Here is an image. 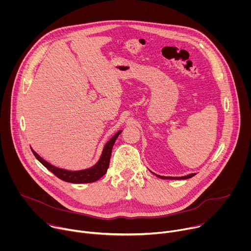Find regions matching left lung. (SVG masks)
<instances>
[{
	"label": "left lung",
	"instance_id": "obj_1",
	"mask_svg": "<svg viewBox=\"0 0 251 251\" xmlns=\"http://www.w3.org/2000/svg\"><path fill=\"white\" fill-rule=\"evenodd\" d=\"M153 173V172H152ZM154 174V173H153ZM156 176L160 177V178H163V180H186V178H190L192 176H194L196 174H190V175H187L185 176H160V175H156L154 174Z\"/></svg>",
	"mask_w": 251,
	"mask_h": 251
}]
</instances>
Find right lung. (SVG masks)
<instances>
[{
  "label": "right lung",
  "instance_id": "right-lung-1",
  "mask_svg": "<svg viewBox=\"0 0 251 251\" xmlns=\"http://www.w3.org/2000/svg\"><path fill=\"white\" fill-rule=\"evenodd\" d=\"M121 132H122V130L118 131L108 142L106 143L98 162L93 167L85 169V170L67 171L64 169H59L57 167L50 165L49 162L45 161L32 149H31V151H32L34 157L37 158L48 170H50L52 174H54L57 177H59L60 180L64 181V182H68V183H73V184L93 183V182H96L97 180H99L101 176H103L106 174L107 169H108V167H109L113 145Z\"/></svg>",
  "mask_w": 251,
  "mask_h": 251
}]
</instances>
